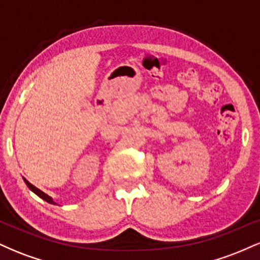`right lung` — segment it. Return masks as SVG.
I'll return each mask as SVG.
<instances>
[{
	"label": "right lung",
	"instance_id": "obj_1",
	"mask_svg": "<svg viewBox=\"0 0 260 260\" xmlns=\"http://www.w3.org/2000/svg\"><path fill=\"white\" fill-rule=\"evenodd\" d=\"M24 181H25L26 186H28L29 188H30V189L32 190V192H34V193H35V194H38L39 197H40V198H43V199H44V201H46L47 203H50V204H55V202H53V201H52V199H51V197H49V196H47V194H45V193H44V192H41V190H40V189H38V188H37V187H35V186H32V184H31V183H29V182H28V181H26V180H25V178H24Z\"/></svg>",
	"mask_w": 260,
	"mask_h": 260
}]
</instances>
